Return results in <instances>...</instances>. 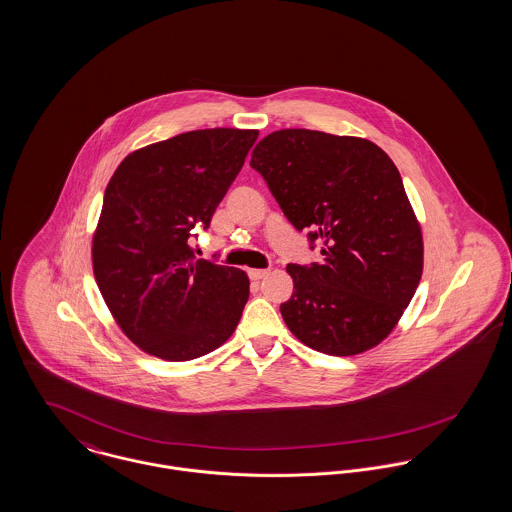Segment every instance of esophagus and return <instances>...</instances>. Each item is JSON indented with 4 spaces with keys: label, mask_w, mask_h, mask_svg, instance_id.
Returning a JSON list of instances; mask_svg holds the SVG:
<instances>
[{
    "label": "esophagus",
    "mask_w": 512,
    "mask_h": 512,
    "mask_svg": "<svg viewBox=\"0 0 512 512\" xmlns=\"http://www.w3.org/2000/svg\"><path fill=\"white\" fill-rule=\"evenodd\" d=\"M269 273H271L269 269H249V278L251 280H261V278H265Z\"/></svg>",
    "instance_id": "obj_1"
}]
</instances>
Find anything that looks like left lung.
I'll return each instance as SVG.
<instances>
[{
	"mask_svg": "<svg viewBox=\"0 0 512 512\" xmlns=\"http://www.w3.org/2000/svg\"><path fill=\"white\" fill-rule=\"evenodd\" d=\"M288 222L308 230L321 263L286 267L294 280L280 304L288 329L333 356L384 341L423 273V236L401 175L376 144L306 128L265 136L251 163Z\"/></svg>",
	"mask_w": 512,
	"mask_h": 512,
	"instance_id": "1",
	"label": "left lung"
}]
</instances>
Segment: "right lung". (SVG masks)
<instances>
[{"label": "right lung", "instance_id": "obj_1", "mask_svg": "<svg viewBox=\"0 0 512 512\" xmlns=\"http://www.w3.org/2000/svg\"><path fill=\"white\" fill-rule=\"evenodd\" d=\"M257 130H193L122 159L93 237V273L124 335L171 362L212 353L236 331L249 278L195 261L189 237L210 226Z\"/></svg>", "mask_w": 512, "mask_h": 512}]
</instances>
